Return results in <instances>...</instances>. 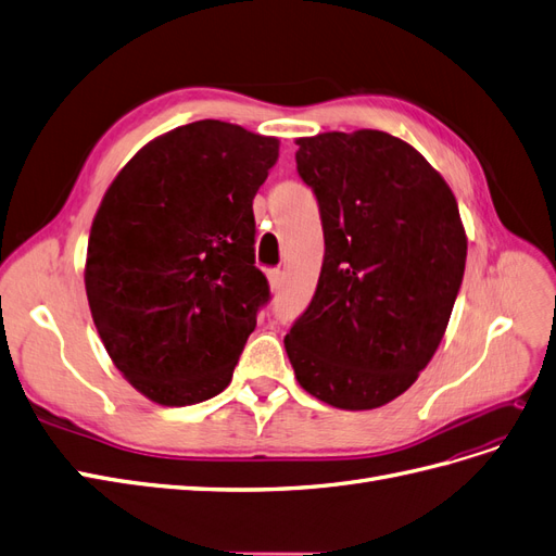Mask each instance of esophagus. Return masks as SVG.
I'll return each instance as SVG.
<instances>
[{
  "mask_svg": "<svg viewBox=\"0 0 556 556\" xmlns=\"http://www.w3.org/2000/svg\"><path fill=\"white\" fill-rule=\"evenodd\" d=\"M268 282H271V290H274V292H280V290H282L285 276H282L280 268H271V271H268Z\"/></svg>",
  "mask_w": 556,
  "mask_h": 556,
  "instance_id": "esophagus-1",
  "label": "esophagus"
}]
</instances>
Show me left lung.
<instances>
[{
  "instance_id": "8db88e82",
  "label": "left lung",
  "mask_w": 556,
  "mask_h": 556,
  "mask_svg": "<svg viewBox=\"0 0 556 556\" xmlns=\"http://www.w3.org/2000/svg\"><path fill=\"white\" fill-rule=\"evenodd\" d=\"M296 146L325 260L285 350L308 394L371 410L406 392L443 339L466 266L457 199L387 131H327Z\"/></svg>"
}]
</instances>
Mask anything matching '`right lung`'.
Here are the masks:
<instances>
[{
  "mask_svg": "<svg viewBox=\"0 0 556 556\" xmlns=\"http://www.w3.org/2000/svg\"><path fill=\"white\" fill-rule=\"evenodd\" d=\"M278 139L199 121L150 141L106 190L90 229L86 292L121 374L162 406L231 380L268 304L255 266V199Z\"/></svg>",
  "mask_w": 556,
  "mask_h": 556,
  "instance_id": "obj_1",
  "label": "right lung"
}]
</instances>
